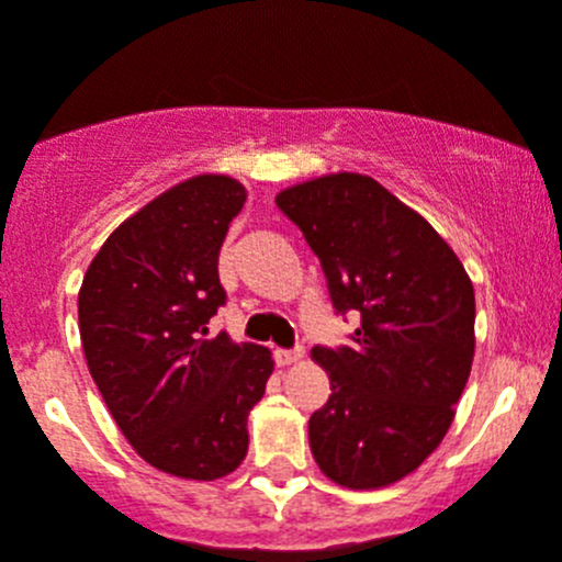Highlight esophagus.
Segmentation results:
<instances>
[{"label":"esophagus","instance_id":"esophagus-1","mask_svg":"<svg viewBox=\"0 0 562 562\" xmlns=\"http://www.w3.org/2000/svg\"><path fill=\"white\" fill-rule=\"evenodd\" d=\"M301 358H303V347H295V350H276V361L281 367L297 364Z\"/></svg>","mask_w":562,"mask_h":562}]
</instances>
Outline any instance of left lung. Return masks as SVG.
Returning a JSON list of instances; mask_svg holds the SVG:
<instances>
[{"instance_id": "left-lung-1", "label": "left lung", "mask_w": 562, "mask_h": 562, "mask_svg": "<svg viewBox=\"0 0 562 562\" xmlns=\"http://www.w3.org/2000/svg\"><path fill=\"white\" fill-rule=\"evenodd\" d=\"M319 256L336 312L356 308L352 347H314L330 397L308 419L336 485L386 488L416 472L456 419L472 372L474 286L456 250L361 173H328L276 195Z\"/></svg>"}]
</instances>
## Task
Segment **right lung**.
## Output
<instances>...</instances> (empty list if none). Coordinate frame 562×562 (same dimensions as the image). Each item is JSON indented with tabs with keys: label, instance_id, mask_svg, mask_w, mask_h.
<instances>
[{
	"label": "right lung",
	"instance_id": "right-lung-1",
	"mask_svg": "<svg viewBox=\"0 0 562 562\" xmlns=\"http://www.w3.org/2000/svg\"><path fill=\"white\" fill-rule=\"evenodd\" d=\"M232 176L179 181L126 217L79 290L88 370L137 456L181 480H221L248 456V414L265 397L272 352L226 334L217 254L243 210Z\"/></svg>",
	"mask_w": 562,
	"mask_h": 562
}]
</instances>
